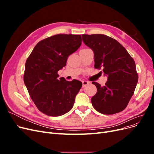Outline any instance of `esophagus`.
I'll use <instances>...</instances> for the list:
<instances>
[{
  "mask_svg": "<svg viewBox=\"0 0 154 154\" xmlns=\"http://www.w3.org/2000/svg\"><path fill=\"white\" fill-rule=\"evenodd\" d=\"M88 84H89V82H87V81H82V85H83V87H85L86 85H87Z\"/></svg>",
  "mask_w": 154,
  "mask_h": 154,
  "instance_id": "1",
  "label": "esophagus"
}]
</instances>
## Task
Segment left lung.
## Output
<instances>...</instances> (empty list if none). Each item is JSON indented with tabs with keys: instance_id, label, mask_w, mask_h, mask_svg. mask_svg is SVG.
<instances>
[{
	"instance_id": "8db88e82",
	"label": "left lung",
	"mask_w": 154,
	"mask_h": 154,
	"mask_svg": "<svg viewBox=\"0 0 154 154\" xmlns=\"http://www.w3.org/2000/svg\"><path fill=\"white\" fill-rule=\"evenodd\" d=\"M82 40L93 51L94 67L103 68L107 76L104 86L96 82V94L91 98L94 108L103 114H114L127 106L136 87V63L117 40L105 35H83Z\"/></svg>"
}]
</instances>
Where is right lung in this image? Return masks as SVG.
<instances>
[{
	"mask_svg": "<svg viewBox=\"0 0 154 154\" xmlns=\"http://www.w3.org/2000/svg\"><path fill=\"white\" fill-rule=\"evenodd\" d=\"M81 44L80 35H56L39 42L27 59L24 82L31 98L42 113L59 116L72 109L82 83L58 78L57 72L66 66L69 56Z\"/></svg>",
	"mask_w": 154,
	"mask_h": 154,
	"instance_id": "add662e5",
	"label": "right lung"
}]
</instances>
